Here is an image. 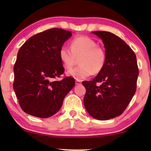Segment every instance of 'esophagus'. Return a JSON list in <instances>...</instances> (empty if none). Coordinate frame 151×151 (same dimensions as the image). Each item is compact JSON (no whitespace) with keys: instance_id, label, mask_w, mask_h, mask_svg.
I'll return each mask as SVG.
<instances>
[{"instance_id":"1","label":"esophagus","mask_w":151,"mask_h":151,"mask_svg":"<svg viewBox=\"0 0 151 151\" xmlns=\"http://www.w3.org/2000/svg\"><path fill=\"white\" fill-rule=\"evenodd\" d=\"M81 80H78V79H76V80H75L76 85H79V84H81Z\"/></svg>"}]
</instances>
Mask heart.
I'll return each mask as SVG.
<instances>
[{
  "label": "heart",
  "instance_id": "heart-1",
  "mask_svg": "<svg viewBox=\"0 0 151 151\" xmlns=\"http://www.w3.org/2000/svg\"><path fill=\"white\" fill-rule=\"evenodd\" d=\"M59 58L66 70L72 69L79 60L80 65L67 72L69 76L81 80L93 74L99 73L106 61V55L96 41L88 36H78L70 43V48L62 45L59 50Z\"/></svg>",
  "mask_w": 151,
  "mask_h": 151
}]
</instances>
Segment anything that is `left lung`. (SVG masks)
<instances>
[{"label": "left lung", "mask_w": 151, "mask_h": 151, "mask_svg": "<svg viewBox=\"0 0 151 151\" xmlns=\"http://www.w3.org/2000/svg\"><path fill=\"white\" fill-rule=\"evenodd\" d=\"M92 32L103 41L106 61L92 81H82L86 88L84 104L94 119L109 120L127 108L136 93L139 71L134 52L123 40L106 31Z\"/></svg>", "instance_id": "8db88e82"}]
</instances>
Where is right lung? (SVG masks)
Returning a JSON list of instances; mask_svg holds the SVG:
<instances>
[{"label": "right lung", "instance_id": "obj_1", "mask_svg": "<svg viewBox=\"0 0 151 151\" xmlns=\"http://www.w3.org/2000/svg\"><path fill=\"white\" fill-rule=\"evenodd\" d=\"M71 35L70 31L51 28L34 35L19 49L13 67V89L27 114L43 119L52 116L75 85L71 77L55 80L65 72L59 50Z\"/></svg>", "mask_w": 151, "mask_h": 151}]
</instances>
